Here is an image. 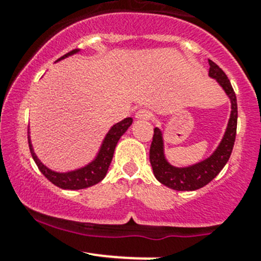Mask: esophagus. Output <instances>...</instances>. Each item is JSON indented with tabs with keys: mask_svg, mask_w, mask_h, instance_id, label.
I'll list each match as a JSON object with an SVG mask.
<instances>
[{
	"mask_svg": "<svg viewBox=\"0 0 261 261\" xmlns=\"http://www.w3.org/2000/svg\"><path fill=\"white\" fill-rule=\"evenodd\" d=\"M135 118H136V120H140V121L149 120V118H150V112L147 111V110H144V109L139 110V111L136 112Z\"/></svg>",
	"mask_w": 261,
	"mask_h": 261,
	"instance_id": "34e87169",
	"label": "esophagus"
}]
</instances>
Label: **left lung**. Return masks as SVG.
Segmentation results:
<instances>
[{"mask_svg": "<svg viewBox=\"0 0 261 261\" xmlns=\"http://www.w3.org/2000/svg\"><path fill=\"white\" fill-rule=\"evenodd\" d=\"M208 64L210 78L216 80L231 102V114L227 127L215 151L208 158L198 163L187 165V167H175L170 164L165 156L164 138H163L162 130L159 127L154 128V136H152L149 155L152 172L160 183L175 191H196L208 184L228 162L233 144H235L236 126H238L236 94L225 72L212 60H208Z\"/></svg>", "mask_w": 261, "mask_h": 261, "instance_id": "left-lung-1", "label": "left lung"}]
</instances>
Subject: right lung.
Masks as SVG:
<instances>
[{
	"label": "right lung",
	"mask_w": 261,
	"mask_h": 261,
	"mask_svg": "<svg viewBox=\"0 0 261 261\" xmlns=\"http://www.w3.org/2000/svg\"><path fill=\"white\" fill-rule=\"evenodd\" d=\"M81 50L75 49L73 51L68 53V54L63 55L62 58L57 60L65 59V58L70 57V55L78 54ZM131 123H133V118L126 117L123 118L120 122L115 123L111 126V128L109 130V133L105 136L103 141H102L101 146H99L98 152L94 156V159L92 162H89L88 164H86L84 167L78 168V169L69 170V172H55L51 170L50 168L44 165L41 163V160L39 159L38 155L34 151L33 144H31L30 139V130H29V147H30V152L33 155L34 162L36 163L38 168L40 169V172L45 175V178H48V180L51 181L53 184H55L57 187L63 189H70V191H75V189H83L88 188V187L94 186V184L99 183L107 174V170H109L110 164L112 162V158H114V152L117 145L118 140H120L121 136L127 131V128L130 127Z\"/></svg>",
	"instance_id": "obj_1"
}]
</instances>
